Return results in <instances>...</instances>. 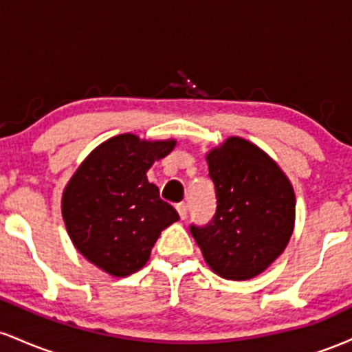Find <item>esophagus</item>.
Segmentation results:
<instances>
[{"mask_svg": "<svg viewBox=\"0 0 352 352\" xmlns=\"http://www.w3.org/2000/svg\"><path fill=\"white\" fill-rule=\"evenodd\" d=\"M177 212H179V215H180L182 220H185V218H187V213H188L187 204H179V205H177Z\"/></svg>", "mask_w": 352, "mask_h": 352, "instance_id": "obj_1", "label": "esophagus"}]
</instances>
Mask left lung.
Listing matches in <instances>:
<instances>
[{
  "label": "left lung",
  "mask_w": 352,
  "mask_h": 352,
  "mask_svg": "<svg viewBox=\"0 0 352 352\" xmlns=\"http://www.w3.org/2000/svg\"><path fill=\"white\" fill-rule=\"evenodd\" d=\"M217 212L205 227L190 225L207 265L225 280H250L285 252L294 228V190L268 153L228 137L207 153Z\"/></svg>",
  "instance_id": "left-lung-1"
}]
</instances>
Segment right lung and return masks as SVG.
<instances>
[{
    "label": "right lung",
    "instance_id": "obj_1",
    "mask_svg": "<svg viewBox=\"0 0 352 352\" xmlns=\"http://www.w3.org/2000/svg\"><path fill=\"white\" fill-rule=\"evenodd\" d=\"M175 140L116 135L86 157L63 193V218L78 252L112 276L139 272L157 238L179 213L147 180Z\"/></svg>",
    "mask_w": 352,
    "mask_h": 352
}]
</instances>
